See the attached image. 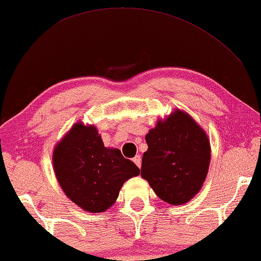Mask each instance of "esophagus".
Returning a JSON list of instances; mask_svg holds the SVG:
<instances>
[{
    "instance_id": "esophagus-1",
    "label": "esophagus",
    "mask_w": 261,
    "mask_h": 261,
    "mask_svg": "<svg viewBox=\"0 0 261 261\" xmlns=\"http://www.w3.org/2000/svg\"><path fill=\"white\" fill-rule=\"evenodd\" d=\"M134 162H135V164H136V166H137L138 168H141V166H142V159H141V156H139V155L135 156V157H134Z\"/></svg>"
}]
</instances>
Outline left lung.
<instances>
[{
  "label": "left lung",
  "mask_w": 261,
  "mask_h": 261,
  "mask_svg": "<svg viewBox=\"0 0 261 261\" xmlns=\"http://www.w3.org/2000/svg\"><path fill=\"white\" fill-rule=\"evenodd\" d=\"M141 176L161 200L174 205L189 202L202 188L211 163L205 131L182 110L159 119L145 136Z\"/></svg>",
  "instance_id": "1"
}]
</instances>
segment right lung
Instances as JSON below:
<instances>
[{"instance_id": "add662e5", "label": "right lung", "mask_w": 261, "mask_h": 261, "mask_svg": "<svg viewBox=\"0 0 261 261\" xmlns=\"http://www.w3.org/2000/svg\"><path fill=\"white\" fill-rule=\"evenodd\" d=\"M53 169L62 192L90 213H101L116 202L124 182L139 168L120 150L106 148L94 125L78 122L54 146Z\"/></svg>"}]
</instances>
